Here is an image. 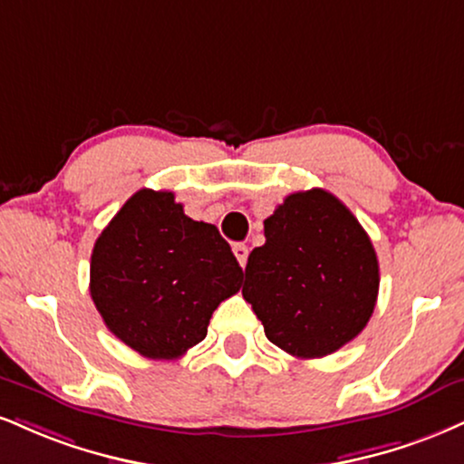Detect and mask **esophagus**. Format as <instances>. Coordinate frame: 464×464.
<instances>
[{
    "mask_svg": "<svg viewBox=\"0 0 464 464\" xmlns=\"http://www.w3.org/2000/svg\"><path fill=\"white\" fill-rule=\"evenodd\" d=\"M233 255L237 256L239 266L246 267V261H248V246H246V244H236V246H233Z\"/></svg>",
    "mask_w": 464,
    "mask_h": 464,
    "instance_id": "esophagus-1",
    "label": "esophagus"
}]
</instances>
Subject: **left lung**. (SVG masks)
Here are the masks:
<instances>
[{
	"label": "left lung",
	"mask_w": 464,
	"mask_h": 464,
	"mask_svg": "<svg viewBox=\"0 0 464 464\" xmlns=\"http://www.w3.org/2000/svg\"><path fill=\"white\" fill-rule=\"evenodd\" d=\"M242 295L266 337L298 359H320L367 326L381 285L376 250L337 197L294 192L264 220Z\"/></svg>",
	"instance_id": "8db88e82"
}]
</instances>
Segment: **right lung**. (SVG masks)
<instances>
[{
    "label": "right lung",
    "mask_w": 464,
    "mask_h": 464,
    "mask_svg": "<svg viewBox=\"0 0 464 464\" xmlns=\"http://www.w3.org/2000/svg\"><path fill=\"white\" fill-rule=\"evenodd\" d=\"M242 276L214 225L188 218L172 192L147 188L111 218L91 256V295L105 326L149 359H179L203 342Z\"/></svg>",
    "instance_id": "add662e5"
}]
</instances>
